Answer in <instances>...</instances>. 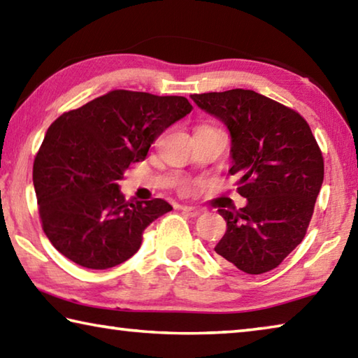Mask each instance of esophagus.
<instances>
[{
  "instance_id": "obj_1",
  "label": "esophagus",
  "mask_w": 358,
  "mask_h": 358,
  "mask_svg": "<svg viewBox=\"0 0 358 358\" xmlns=\"http://www.w3.org/2000/svg\"><path fill=\"white\" fill-rule=\"evenodd\" d=\"M181 211H183V213L186 215V216H191V217H196V216H199L201 215V208H197V207H183L181 208Z\"/></svg>"
}]
</instances>
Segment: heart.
Wrapping results in <instances>:
<instances>
[{
	"mask_svg": "<svg viewBox=\"0 0 358 358\" xmlns=\"http://www.w3.org/2000/svg\"><path fill=\"white\" fill-rule=\"evenodd\" d=\"M202 126H208V124H202ZM199 128H201V126H199Z\"/></svg>",
	"mask_w": 358,
	"mask_h": 358,
	"instance_id": "heart-1",
	"label": "heart"
}]
</instances>
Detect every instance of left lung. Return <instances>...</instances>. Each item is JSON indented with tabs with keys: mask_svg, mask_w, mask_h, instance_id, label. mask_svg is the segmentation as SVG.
<instances>
[{
	"mask_svg": "<svg viewBox=\"0 0 358 358\" xmlns=\"http://www.w3.org/2000/svg\"><path fill=\"white\" fill-rule=\"evenodd\" d=\"M227 126L240 210L220 208L227 230L215 251L250 275L276 268L305 238L324 181V157L299 112L252 90L192 94Z\"/></svg>",
	"mask_w": 358,
	"mask_h": 358,
	"instance_id": "left-lung-1",
	"label": "left lung"
}]
</instances>
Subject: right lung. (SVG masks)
Instances as JSON below:
<instances>
[{
    "instance_id": "add662e5",
    "label": "right lung",
    "mask_w": 358,
    "mask_h": 358,
    "mask_svg": "<svg viewBox=\"0 0 358 358\" xmlns=\"http://www.w3.org/2000/svg\"><path fill=\"white\" fill-rule=\"evenodd\" d=\"M191 110L183 96L113 90L53 121L33 183L42 229L64 257L106 270L134 256L143 230L172 207L162 199L126 201L118 181Z\"/></svg>"
}]
</instances>
